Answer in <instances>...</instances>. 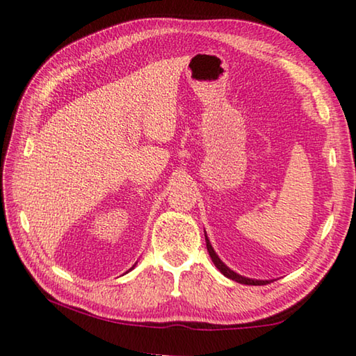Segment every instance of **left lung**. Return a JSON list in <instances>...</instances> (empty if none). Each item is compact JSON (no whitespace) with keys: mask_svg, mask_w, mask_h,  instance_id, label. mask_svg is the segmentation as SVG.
<instances>
[{"mask_svg":"<svg viewBox=\"0 0 356 356\" xmlns=\"http://www.w3.org/2000/svg\"><path fill=\"white\" fill-rule=\"evenodd\" d=\"M206 245H207V251H209V254H210V257H212V262L215 264V267L218 268L220 272L226 276V278L232 280V281H237V282H240V284H246V286H264V284H267V282H270V281H264V280H251V278H245V276L236 273V272H234V270L229 268L227 265H226L225 262H222L221 259L218 257V254H216L215 250L212 248V245H210L207 236H206Z\"/></svg>","mask_w":356,"mask_h":356,"instance_id":"obj_1","label":"left lung"}]
</instances>
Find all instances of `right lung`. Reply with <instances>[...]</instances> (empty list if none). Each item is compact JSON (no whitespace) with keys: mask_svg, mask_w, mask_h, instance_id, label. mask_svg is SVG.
<instances>
[{"mask_svg":"<svg viewBox=\"0 0 356 356\" xmlns=\"http://www.w3.org/2000/svg\"><path fill=\"white\" fill-rule=\"evenodd\" d=\"M135 265H136V264H135ZM135 265H134V267H135ZM134 267H131V268H134ZM131 268H130V270H131Z\"/></svg>","mask_w":356,"mask_h":356,"instance_id":"obj_1","label":"right lung"}]
</instances>
